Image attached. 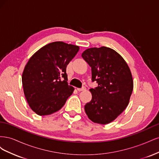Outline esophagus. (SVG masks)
I'll return each instance as SVG.
<instances>
[{"mask_svg": "<svg viewBox=\"0 0 159 159\" xmlns=\"http://www.w3.org/2000/svg\"><path fill=\"white\" fill-rule=\"evenodd\" d=\"M77 90H78V91H84V90H85V87H83V88H77Z\"/></svg>", "mask_w": 159, "mask_h": 159, "instance_id": "1", "label": "esophagus"}]
</instances>
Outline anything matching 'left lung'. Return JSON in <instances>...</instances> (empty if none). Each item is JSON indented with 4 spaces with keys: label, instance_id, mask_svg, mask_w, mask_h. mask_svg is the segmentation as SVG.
Returning a JSON list of instances; mask_svg holds the SVG:
<instances>
[{
    "label": "left lung",
    "instance_id": "8db88e82",
    "mask_svg": "<svg viewBox=\"0 0 159 159\" xmlns=\"http://www.w3.org/2000/svg\"><path fill=\"white\" fill-rule=\"evenodd\" d=\"M91 68V79L98 86L89 89L92 99L85 105L88 118L107 124L126 109L133 89L131 70L126 61L110 48H91L81 54Z\"/></svg>",
    "mask_w": 159,
    "mask_h": 159
}]
</instances>
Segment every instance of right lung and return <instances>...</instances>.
<instances>
[{"mask_svg": "<svg viewBox=\"0 0 159 159\" xmlns=\"http://www.w3.org/2000/svg\"><path fill=\"white\" fill-rule=\"evenodd\" d=\"M80 48L63 42L43 46L27 62L22 75L24 93L33 111L48 115L59 111L73 93L66 67Z\"/></svg>", "mask_w": 159, "mask_h": 159, "instance_id": "1", "label": "right lung"}]
</instances>
